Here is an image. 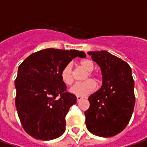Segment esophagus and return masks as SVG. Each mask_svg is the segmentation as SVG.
I'll return each instance as SVG.
<instances>
[{
  "label": "esophagus",
  "instance_id": "esophagus-1",
  "mask_svg": "<svg viewBox=\"0 0 147 147\" xmlns=\"http://www.w3.org/2000/svg\"><path fill=\"white\" fill-rule=\"evenodd\" d=\"M84 98V97H82V96H76L77 102H80L81 100H83Z\"/></svg>",
  "mask_w": 147,
  "mask_h": 147
}]
</instances>
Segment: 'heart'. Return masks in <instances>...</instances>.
<instances>
[{"label":"heart","mask_w":147,"mask_h":147,"mask_svg":"<svg viewBox=\"0 0 147 147\" xmlns=\"http://www.w3.org/2000/svg\"><path fill=\"white\" fill-rule=\"evenodd\" d=\"M80 66L83 67L84 70L88 71V75H86L84 80L89 79L90 77L94 78V75L92 73L93 70L94 68V64L92 61H90L88 59H85L80 62ZM72 64L68 63L67 64L63 69L61 70V77L63 83L67 85V86H71L74 82V76L73 71H72ZM96 87L95 83L91 80L85 81L83 83H76L70 89V92L76 94L77 96H84L86 94H89L91 92H93Z\"/></svg>","instance_id":"b5f03b06"}]
</instances>
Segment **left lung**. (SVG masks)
Masks as SVG:
<instances>
[{
	"instance_id": "1",
	"label": "left lung",
	"mask_w": 147,
	"mask_h": 147,
	"mask_svg": "<svg viewBox=\"0 0 147 147\" xmlns=\"http://www.w3.org/2000/svg\"><path fill=\"white\" fill-rule=\"evenodd\" d=\"M102 75V86L90 96L85 112L90 132L101 137L119 134L128 124L136 98L131 69L127 63L109 52H88Z\"/></svg>"
}]
</instances>
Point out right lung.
Returning a JSON list of instances; mask_svg holds the SVG:
<instances>
[{"mask_svg": "<svg viewBox=\"0 0 147 147\" xmlns=\"http://www.w3.org/2000/svg\"><path fill=\"white\" fill-rule=\"evenodd\" d=\"M77 57L84 58L86 54L45 49L30 55L19 66L16 106L24 129L34 139L51 140L65 131V117L76 97L66 91L61 72Z\"/></svg>", "mask_w": 147, "mask_h": 147, "instance_id": "right-lung-1", "label": "right lung"}]
</instances>
